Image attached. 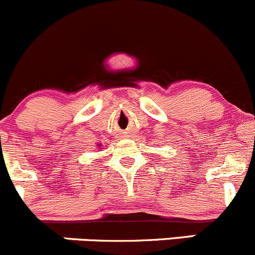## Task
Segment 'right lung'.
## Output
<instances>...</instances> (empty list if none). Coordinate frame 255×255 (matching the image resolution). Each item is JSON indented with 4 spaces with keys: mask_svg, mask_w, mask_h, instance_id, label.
Segmentation results:
<instances>
[{
    "mask_svg": "<svg viewBox=\"0 0 255 255\" xmlns=\"http://www.w3.org/2000/svg\"><path fill=\"white\" fill-rule=\"evenodd\" d=\"M98 147H100V145H98Z\"/></svg>",
    "mask_w": 255,
    "mask_h": 255,
    "instance_id": "add662e5",
    "label": "right lung"
}]
</instances>
